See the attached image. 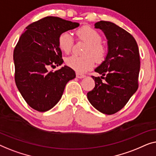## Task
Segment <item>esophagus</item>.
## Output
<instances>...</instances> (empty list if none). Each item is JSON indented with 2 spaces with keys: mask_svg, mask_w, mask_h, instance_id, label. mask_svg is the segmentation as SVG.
Returning <instances> with one entry per match:
<instances>
[{
  "mask_svg": "<svg viewBox=\"0 0 156 156\" xmlns=\"http://www.w3.org/2000/svg\"><path fill=\"white\" fill-rule=\"evenodd\" d=\"M85 75H83V74H81V73H76V78H83L85 77Z\"/></svg>",
  "mask_w": 156,
  "mask_h": 156,
  "instance_id": "obj_1",
  "label": "esophagus"
}]
</instances>
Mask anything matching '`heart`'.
Wrapping results in <instances>:
<instances>
[{"label": "heart", "instance_id": "1", "mask_svg": "<svg viewBox=\"0 0 156 156\" xmlns=\"http://www.w3.org/2000/svg\"><path fill=\"white\" fill-rule=\"evenodd\" d=\"M76 34L79 39L88 44L85 50V54L87 56H71L66 59V63L68 66L77 72L84 73L94 66V57L98 61L104 60L107 54V50L105 46L101 44V35L93 28L88 26H84L77 30ZM58 44L61 51L66 54L69 53L73 44L72 34L69 32H62L58 37Z\"/></svg>", "mask_w": 156, "mask_h": 156}]
</instances>
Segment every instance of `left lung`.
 I'll return each mask as SVG.
<instances>
[{
    "label": "left lung",
    "mask_w": 156,
    "mask_h": 156,
    "mask_svg": "<svg viewBox=\"0 0 156 156\" xmlns=\"http://www.w3.org/2000/svg\"><path fill=\"white\" fill-rule=\"evenodd\" d=\"M95 27L106 36L108 52L95 69L102 76H92L95 86L87 93V99L100 112L113 115L126 105L139 87V47L132 35L115 23L102 20L96 23Z\"/></svg>",
    "instance_id": "1"
}]
</instances>
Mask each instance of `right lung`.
Instances as JSON below:
<instances>
[{
    "instance_id": "1",
    "label": "right lung",
    "mask_w": 156,
    "mask_h": 156,
    "mask_svg": "<svg viewBox=\"0 0 156 156\" xmlns=\"http://www.w3.org/2000/svg\"><path fill=\"white\" fill-rule=\"evenodd\" d=\"M78 26L49 16L28 25L20 37L13 52L15 80L24 100L35 110L46 112L55 106L66 83L76 78L75 71L66 66L54 72L49 69L63 62L59 35Z\"/></svg>"
}]
</instances>
